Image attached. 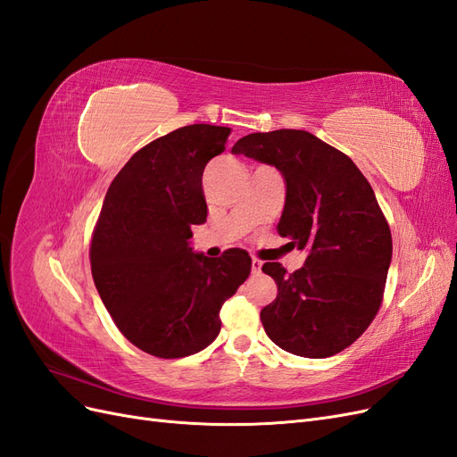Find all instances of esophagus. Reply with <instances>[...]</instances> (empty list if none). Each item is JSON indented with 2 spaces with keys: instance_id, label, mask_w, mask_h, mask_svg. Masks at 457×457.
Returning a JSON list of instances; mask_svg holds the SVG:
<instances>
[{
  "instance_id": "obj_1",
  "label": "esophagus",
  "mask_w": 457,
  "mask_h": 457,
  "mask_svg": "<svg viewBox=\"0 0 457 457\" xmlns=\"http://www.w3.org/2000/svg\"><path fill=\"white\" fill-rule=\"evenodd\" d=\"M261 267H262V262L253 257V259H252V272H253V274H259V272H261Z\"/></svg>"
}]
</instances>
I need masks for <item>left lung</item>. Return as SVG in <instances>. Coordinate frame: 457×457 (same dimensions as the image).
I'll use <instances>...</instances> for the list:
<instances>
[{"label": "left lung", "mask_w": 457, "mask_h": 457, "mask_svg": "<svg viewBox=\"0 0 457 457\" xmlns=\"http://www.w3.org/2000/svg\"><path fill=\"white\" fill-rule=\"evenodd\" d=\"M232 152L282 173L286 204L276 230L309 250L292 274L280 262L262 265L278 286L261 311L262 328L297 356L341 353L376 318L393 257L391 230L370 183L347 154L303 129L245 135Z\"/></svg>", "instance_id": "8db88e82"}]
</instances>
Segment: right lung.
Returning a JSON list of instances; mask_svg holds the SVG:
<instances>
[{
	"mask_svg": "<svg viewBox=\"0 0 457 457\" xmlns=\"http://www.w3.org/2000/svg\"><path fill=\"white\" fill-rule=\"evenodd\" d=\"M230 128H179L135 152L114 177L91 240V274L106 311L135 347L158 358L205 349L220 331V307L250 276L240 247L219 259L192 252L205 223V163L225 150Z\"/></svg>",
	"mask_w": 457,
	"mask_h": 457,
	"instance_id": "add662e5",
	"label": "right lung"
}]
</instances>
